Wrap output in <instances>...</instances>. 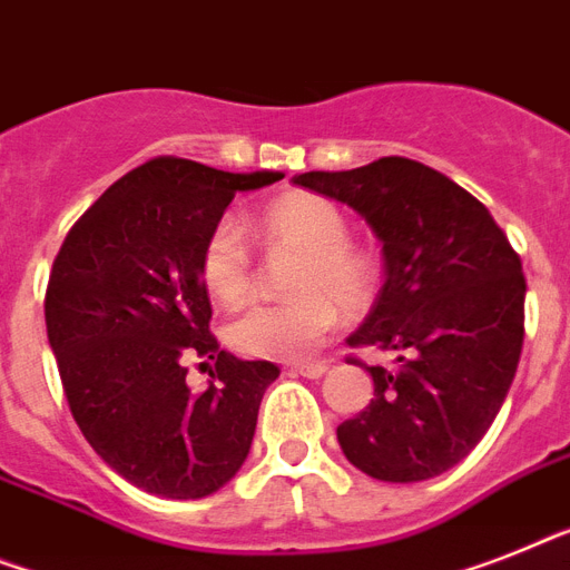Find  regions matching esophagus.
Masks as SVG:
<instances>
[{"instance_id": "esophagus-1", "label": "esophagus", "mask_w": 570, "mask_h": 570, "mask_svg": "<svg viewBox=\"0 0 570 570\" xmlns=\"http://www.w3.org/2000/svg\"><path fill=\"white\" fill-rule=\"evenodd\" d=\"M326 370H328L326 364H294V366H288V373L303 375V379H323V375H326Z\"/></svg>"}]
</instances>
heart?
Masks as SVG:
<instances>
[{
  "label": "heart",
  "instance_id": "b5f03b06",
  "mask_svg": "<svg viewBox=\"0 0 570 570\" xmlns=\"http://www.w3.org/2000/svg\"><path fill=\"white\" fill-rule=\"evenodd\" d=\"M258 235L267 247L299 256L288 276V288L296 294L247 305L229 328V343L253 358H305L335 328L337 303L346 312H361L373 299V262L350 247L343 212L314 195L276 200L258 218ZM200 276L206 291L227 305L238 303L250 288V253L233 220H220L206 238Z\"/></svg>",
  "mask_w": 570,
  "mask_h": 570
}]
</instances>
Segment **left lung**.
<instances>
[{"label": "left lung", "instance_id": "obj_1", "mask_svg": "<svg viewBox=\"0 0 570 570\" xmlns=\"http://www.w3.org/2000/svg\"><path fill=\"white\" fill-rule=\"evenodd\" d=\"M294 183L358 212L384 258V285L346 343L393 350L399 366H366L375 399L337 425L343 454L387 483L449 472L481 443L515 379L528 294L519 253L478 197L416 159Z\"/></svg>", "mask_w": 570, "mask_h": 570}]
</instances>
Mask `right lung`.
I'll return each instance as SVG.
<instances>
[{
  "instance_id": "1",
  "label": "right lung",
  "mask_w": 570,
  "mask_h": 570,
  "mask_svg": "<svg viewBox=\"0 0 570 570\" xmlns=\"http://www.w3.org/2000/svg\"><path fill=\"white\" fill-rule=\"evenodd\" d=\"M282 177L150 159L83 212L51 265L46 332L69 411L98 458L150 495H212L250 454L279 366L218 350L200 253L235 191ZM189 354L216 358L209 389L185 384Z\"/></svg>"
}]
</instances>
